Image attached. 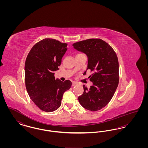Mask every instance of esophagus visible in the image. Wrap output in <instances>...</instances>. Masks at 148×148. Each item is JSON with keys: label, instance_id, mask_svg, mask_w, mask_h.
Returning a JSON list of instances; mask_svg holds the SVG:
<instances>
[{"label": "esophagus", "instance_id": "34e87169", "mask_svg": "<svg viewBox=\"0 0 148 148\" xmlns=\"http://www.w3.org/2000/svg\"><path fill=\"white\" fill-rule=\"evenodd\" d=\"M77 85V83H75V82H73V83H72V86H75V85Z\"/></svg>", "mask_w": 148, "mask_h": 148}]
</instances>
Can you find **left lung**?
Returning <instances> with one entry per match:
<instances>
[{
    "label": "left lung",
    "mask_w": 148,
    "mask_h": 148,
    "mask_svg": "<svg viewBox=\"0 0 148 148\" xmlns=\"http://www.w3.org/2000/svg\"><path fill=\"white\" fill-rule=\"evenodd\" d=\"M75 49L88 57V66L83 73L92 71L88 88L83 85L84 92L78 98L81 106L90 111H97L106 106L113 98L119 83L118 57L107 42L99 39H89L73 44Z\"/></svg>",
    "instance_id": "obj_1"
}]
</instances>
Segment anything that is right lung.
I'll use <instances>...</instances> for the list:
<instances>
[{
    "label": "right lung",
    "mask_w": 148,
    "mask_h": 148,
    "mask_svg": "<svg viewBox=\"0 0 148 148\" xmlns=\"http://www.w3.org/2000/svg\"><path fill=\"white\" fill-rule=\"evenodd\" d=\"M67 45L53 39H42L33 47L25 60L27 90L35 105L46 112L60 107L64 92L71 86L70 80L62 82L54 77Z\"/></svg>",
    "instance_id": "obj_1"
}]
</instances>
